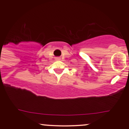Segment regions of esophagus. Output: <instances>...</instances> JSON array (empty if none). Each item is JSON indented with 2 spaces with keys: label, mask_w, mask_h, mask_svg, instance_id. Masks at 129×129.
I'll return each mask as SVG.
<instances>
[{
  "label": "esophagus",
  "mask_w": 129,
  "mask_h": 129,
  "mask_svg": "<svg viewBox=\"0 0 129 129\" xmlns=\"http://www.w3.org/2000/svg\"><path fill=\"white\" fill-rule=\"evenodd\" d=\"M56 59H57V60H59L60 58H59V57H57V58H56Z\"/></svg>",
  "instance_id": "34e87169"
}]
</instances>
